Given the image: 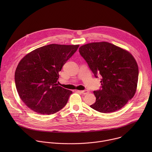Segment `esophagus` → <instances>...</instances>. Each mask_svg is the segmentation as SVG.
Listing matches in <instances>:
<instances>
[{"mask_svg":"<svg viewBox=\"0 0 152 152\" xmlns=\"http://www.w3.org/2000/svg\"><path fill=\"white\" fill-rule=\"evenodd\" d=\"M78 92H80V93L83 94H86L88 93V91L87 90H83V91H77Z\"/></svg>","mask_w":152,"mask_h":152,"instance_id":"34e87169","label":"esophagus"}]
</instances>
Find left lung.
Wrapping results in <instances>:
<instances>
[{"label":"left lung","instance_id":"1","mask_svg":"<svg viewBox=\"0 0 152 152\" xmlns=\"http://www.w3.org/2000/svg\"><path fill=\"white\" fill-rule=\"evenodd\" d=\"M79 51L94 76H102L101 88L94 91L96 100L90 107L103 113L120 110L136 93L139 72L134 56L104 41L83 45Z\"/></svg>","mask_w":152,"mask_h":152}]
</instances>
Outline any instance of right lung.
I'll list each match as a JSON object with an SVG mask.
<instances>
[{
  "label": "right lung",
  "mask_w": 152,
  "mask_h": 152,
  "mask_svg": "<svg viewBox=\"0 0 152 152\" xmlns=\"http://www.w3.org/2000/svg\"><path fill=\"white\" fill-rule=\"evenodd\" d=\"M79 46L47 45L35 49L20 61L15 72L16 88L32 111L50 115L66 106L72 91L58 85L59 72Z\"/></svg>",
  "instance_id": "1"
}]
</instances>
